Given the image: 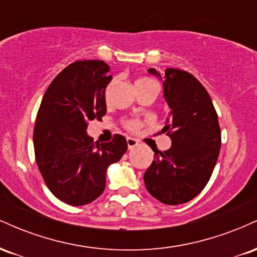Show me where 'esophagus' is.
Listing matches in <instances>:
<instances>
[{
  "mask_svg": "<svg viewBox=\"0 0 257 257\" xmlns=\"http://www.w3.org/2000/svg\"><path fill=\"white\" fill-rule=\"evenodd\" d=\"M126 144H128V149L133 150L138 146V140L133 138H126Z\"/></svg>",
  "mask_w": 257,
  "mask_h": 257,
  "instance_id": "obj_1",
  "label": "esophagus"
}]
</instances>
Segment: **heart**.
<instances>
[{"label":"heart","mask_w":257,"mask_h":257,"mask_svg":"<svg viewBox=\"0 0 257 257\" xmlns=\"http://www.w3.org/2000/svg\"><path fill=\"white\" fill-rule=\"evenodd\" d=\"M125 126L128 129H131V131H137L139 126H140V123L138 120H126Z\"/></svg>","instance_id":"1"}]
</instances>
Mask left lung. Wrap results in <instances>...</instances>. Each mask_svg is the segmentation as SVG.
Here are the masks:
<instances>
[{"label":"left lung","mask_w":257,"mask_h":257,"mask_svg":"<svg viewBox=\"0 0 257 257\" xmlns=\"http://www.w3.org/2000/svg\"><path fill=\"white\" fill-rule=\"evenodd\" d=\"M163 83V98L170 112L166 119L172 147L155 151V159L144 175L151 196L168 205L184 204L205 187L217 162L221 131L208 91L191 73L169 69L159 73L149 69Z\"/></svg>","instance_id":"left-lung-1"}]
</instances>
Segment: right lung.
<instances>
[{"label":"right lung","mask_w":257,"mask_h":257,"mask_svg":"<svg viewBox=\"0 0 257 257\" xmlns=\"http://www.w3.org/2000/svg\"><path fill=\"white\" fill-rule=\"evenodd\" d=\"M101 60L76 61L53 79L38 108L34 131L36 163L49 191L78 206L104 192L106 173L128 145L122 135L94 143L88 122L106 114V85L112 76Z\"/></svg>","instance_id":"obj_1"}]
</instances>
